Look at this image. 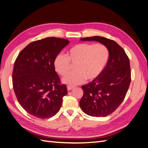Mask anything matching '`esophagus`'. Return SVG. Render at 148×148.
<instances>
[{
    "label": "esophagus",
    "instance_id": "1",
    "mask_svg": "<svg viewBox=\"0 0 148 148\" xmlns=\"http://www.w3.org/2000/svg\"><path fill=\"white\" fill-rule=\"evenodd\" d=\"M74 87H75L73 86H67V90H71L72 89H73Z\"/></svg>",
    "mask_w": 148,
    "mask_h": 148
}]
</instances>
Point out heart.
Here are the masks:
<instances>
[{"mask_svg": "<svg viewBox=\"0 0 148 148\" xmlns=\"http://www.w3.org/2000/svg\"><path fill=\"white\" fill-rule=\"evenodd\" d=\"M109 57L107 48L102 44L80 43L70 48L64 54H58L54 66L57 73L64 76L70 69V62L75 64V71L67 74L62 82L68 85H77L84 80L96 78L106 65Z\"/></svg>", "mask_w": 148, "mask_h": 148, "instance_id": "obj_1", "label": "heart"}]
</instances>
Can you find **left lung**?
I'll use <instances>...</instances> for the list:
<instances>
[{
    "label": "left lung",
    "mask_w": 148,
    "mask_h": 148,
    "mask_svg": "<svg viewBox=\"0 0 148 148\" xmlns=\"http://www.w3.org/2000/svg\"><path fill=\"white\" fill-rule=\"evenodd\" d=\"M80 40L98 41L108 49L106 66L92 82L82 86L84 95L79 102L87 115L107 116L120 106L128 91L131 82L129 58L124 49L113 40L99 36Z\"/></svg>",
    "instance_id": "8db88e82"
}]
</instances>
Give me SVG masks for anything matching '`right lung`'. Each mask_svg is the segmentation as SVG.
<instances>
[{
	"instance_id": "add662e5",
	"label": "right lung",
	"mask_w": 148,
	"mask_h": 148,
	"mask_svg": "<svg viewBox=\"0 0 148 148\" xmlns=\"http://www.w3.org/2000/svg\"><path fill=\"white\" fill-rule=\"evenodd\" d=\"M66 39L49 37L28 45L16 58L12 73L15 94L30 115L41 119L58 112L67 87L60 84L54 60L66 46Z\"/></svg>"
}]
</instances>
